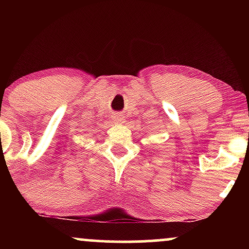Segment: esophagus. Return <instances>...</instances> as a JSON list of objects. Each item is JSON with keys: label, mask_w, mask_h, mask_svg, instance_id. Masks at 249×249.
Listing matches in <instances>:
<instances>
[{"label": "esophagus", "mask_w": 249, "mask_h": 249, "mask_svg": "<svg viewBox=\"0 0 249 249\" xmlns=\"http://www.w3.org/2000/svg\"><path fill=\"white\" fill-rule=\"evenodd\" d=\"M111 118H112V122L115 123V124L121 125V124H124V123H125V116L123 115V113H121V112L113 113Z\"/></svg>", "instance_id": "1"}]
</instances>
